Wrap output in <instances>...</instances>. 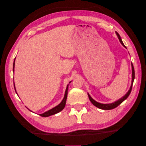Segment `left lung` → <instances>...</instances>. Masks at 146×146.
<instances>
[{
	"instance_id": "1",
	"label": "left lung",
	"mask_w": 146,
	"mask_h": 146,
	"mask_svg": "<svg viewBox=\"0 0 146 146\" xmlns=\"http://www.w3.org/2000/svg\"><path fill=\"white\" fill-rule=\"evenodd\" d=\"M116 34L117 35V36H118L119 40L120 41V42L121 43V44L123 45L124 47H126V46L124 45L123 42H122V41L121 40V36H120V35H119V33H117V32H116ZM131 66H132V81H131V87H130V88H129V91L127 92L126 95L122 97V98L119 99L118 101H117L115 102V103H111V104H101V103H98V102H96V101H94V99L91 98L90 96L88 94L89 99H90V101H91V103H92L94 106H96V107H98V108H99L102 109V110H111V109L115 108L116 107H117V106L119 105V104H121L122 103V102H123L125 100V99H126L127 98H128V96H129V94H130V93H131V92L133 83L134 79H135V70H134L133 65V63H131Z\"/></svg>"
}]
</instances>
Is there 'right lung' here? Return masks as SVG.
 I'll return each mask as SVG.
<instances>
[{
  "label": "right lung",
  "mask_w": 146,
  "mask_h": 146,
  "mask_svg": "<svg viewBox=\"0 0 146 146\" xmlns=\"http://www.w3.org/2000/svg\"><path fill=\"white\" fill-rule=\"evenodd\" d=\"M14 67H15V60H14V63H13V71H14ZM14 86H15V85H14ZM68 88V85H67V86H66L65 96H64L63 99L60 104H58V106H56V107H54V108H53L51 110H50L45 112V113H43L42 114H40V115L42 116V117H48V116L52 115H54L56 113H58V112H60V111L62 110L64 108H65V106L66 100V98H67ZM15 91H16V90H15Z\"/></svg>",
  "instance_id": "add662e5"
}]
</instances>
